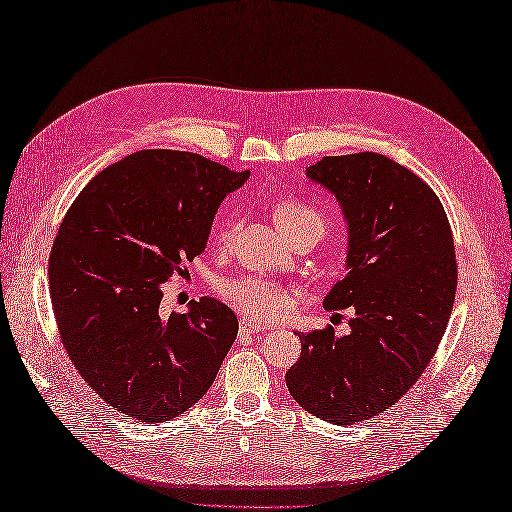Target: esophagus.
<instances>
[{"label": "esophagus", "instance_id": "1", "mask_svg": "<svg viewBox=\"0 0 512 512\" xmlns=\"http://www.w3.org/2000/svg\"><path fill=\"white\" fill-rule=\"evenodd\" d=\"M239 329H241V333H260V331L267 329V324L256 322V320H252V318H241Z\"/></svg>", "mask_w": 512, "mask_h": 512}]
</instances>
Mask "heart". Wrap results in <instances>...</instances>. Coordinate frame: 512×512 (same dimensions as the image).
I'll return each instance as SVG.
<instances>
[{
    "mask_svg": "<svg viewBox=\"0 0 512 512\" xmlns=\"http://www.w3.org/2000/svg\"><path fill=\"white\" fill-rule=\"evenodd\" d=\"M273 218L290 241L307 228L324 230V215L316 207L292 196L275 200ZM232 232H235V222L228 218L218 232V243H228ZM222 297L241 314L254 320H280L290 312L294 303L292 290L260 275H243L226 282L222 286Z\"/></svg>",
    "mask_w": 512,
    "mask_h": 512,
    "instance_id": "heart-1",
    "label": "heart"
}]
</instances>
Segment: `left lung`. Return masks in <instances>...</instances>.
<instances>
[{
	"instance_id": "left-lung-1",
	"label": "left lung",
	"mask_w": 512,
	"mask_h": 512,
	"mask_svg": "<svg viewBox=\"0 0 512 512\" xmlns=\"http://www.w3.org/2000/svg\"><path fill=\"white\" fill-rule=\"evenodd\" d=\"M307 177L331 190L348 220V273L324 299L350 307V333H301L286 371L297 404L352 425L389 410L421 378L453 312V230L429 185L374 151L327 156Z\"/></svg>"
}]
</instances>
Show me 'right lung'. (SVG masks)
<instances>
[{
  "label": "right lung",
  "instance_id": "right-lung-1",
  "mask_svg": "<svg viewBox=\"0 0 512 512\" xmlns=\"http://www.w3.org/2000/svg\"><path fill=\"white\" fill-rule=\"evenodd\" d=\"M247 177L198 153L145 149L104 168L66 211L49 256L57 331L117 412L170 421L218 376L237 316L205 297L164 318L162 284L205 252L215 211Z\"/></svg>",
  "mask_w": 512,
  "mask_h": 512
}]
</instances>
